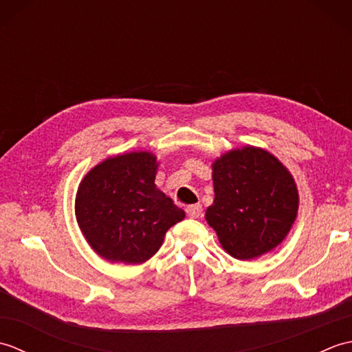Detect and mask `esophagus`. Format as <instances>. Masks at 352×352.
I'll use <instances>...</instances> for the list:
<instances>
[{
  "mask_svg": "<svg viewBox=\"0 0 352 352\" xmlns=\"http://www.w3.org/2000/svg\"><path fill=\"white\" fill-rule=\"evenodd\" d=\"M186 213H188L189 218L197 219V218H199L201 214H203V206H201V204L188 206V207H186Z\"/></svg>",
  "mask_w": 352,
  "mask_h": 352,
  "instance_id": "1",
  "label": "esophagus"
}]
</instances>
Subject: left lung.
<instances>
[{
	"label": "left lung",
	"mask_w": 352,
	"mask_h": 352,
	"mask_svg": "<svg viewBox=\"0 0 352 352\" xmlns=\"http://www.w3.org/2000/svg\"><path fill=\"white\" fill-rule=\"evenodd\" d=\"M212 168L214 199L206 219L222 248L239 260L276 248L294 226L300 204L287 168L256 146L231 149Z\"/></svg>",
	"instance_id": "8db88e82"
}]
</instances>
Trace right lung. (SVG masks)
I'll list each match as a JSON object with an SVG mask.
<instances>
[{
    "instance_id": "obj_1",
    "label": "right lung",
    "mask_w": 352,
    "mask_h": 352,
    "mask_svg": "<svg viewBox=\"0 0 352 352\" xmlns=\"http://www.w3.org/2000/svg\"><path fill=\"white\" fill-rule=\"evenodd\" d=\"M157 157L148 151L109 157L87 172L76 197V216L92 250L109 261L144 263L184 212L157 189Z\"/></svg>"
}]
</instances>
